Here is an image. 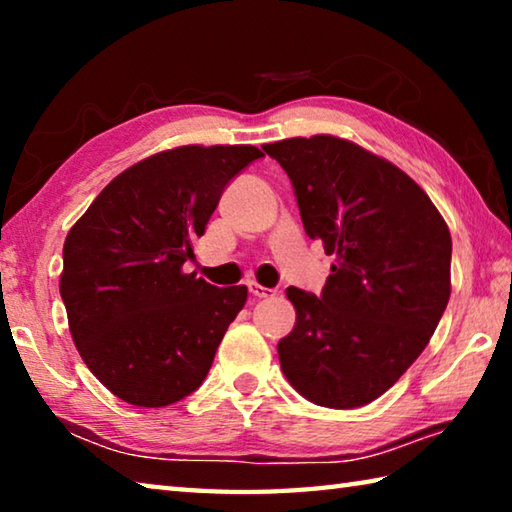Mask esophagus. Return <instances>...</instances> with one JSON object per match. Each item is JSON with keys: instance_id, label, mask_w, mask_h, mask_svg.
<instances>
[{"instance_id": "1", "label": "esophagus", "mask_w": 512, "mask_h": 512, "mask_svg": "<svg viewBox=\"0 0 512 512\" xmlns=\"http://www.w3.org/2000/svg\"><path fill=\"white\" fill-rule=\"evenodd\" d=\"M248 291L253 293L255 298H273L275 296V289H266V287H262V284H257V282H248Z\"/></svg>"}]
</instances>
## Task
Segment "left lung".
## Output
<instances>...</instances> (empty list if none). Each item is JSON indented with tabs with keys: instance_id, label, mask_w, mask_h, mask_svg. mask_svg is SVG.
Instances as JSON below:
<instances>
[{
	"instance_id": "8db88e82",
	"label": "left lung",
	"mask_w": 512,
	"mask_h": 512,
	"mask_svg": "<svg viewBox=\"0 0 512 512\" xmlns=\"http://www.w3.org/2000/svg\"><path fill=\"white\" fill-rule=\"evenodd\" d=\"M262 149L291 180L305 232L336 255L320 296L296 287V325L277 343L309 402L357 409L384 395L427 348L449 300L452 237L395 164L332 135Z\"/></svg>"
}]
</instances>
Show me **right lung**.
Returning a JSON list of instances; mask_svg holds the SVG:
<instances>
[{
    "instance_id": "right-lung-1",
    "label": "right lung",
    "mask_w": 512,
    "mask_h": 512,
    "mask_svg": "<svg viewBox=\"0 0 512 512\" xmlns=\"http://www.w3.org/2000/svg\"><path fill=\"white\" fill-rule=\"evenodd\" d=\"M262 155L255 146L158 153L119 173L69 230L60 275L69 332L119 400L158 409L203 384L248 289H219L183 264L225 187Z\"/></svg>"
}]
</instances>
